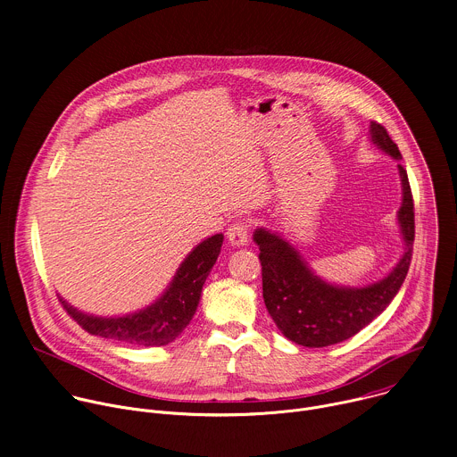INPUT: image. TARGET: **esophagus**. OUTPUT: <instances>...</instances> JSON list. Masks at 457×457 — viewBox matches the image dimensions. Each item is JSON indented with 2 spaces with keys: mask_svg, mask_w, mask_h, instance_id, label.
Here are the masks:
<instances>
[{
  "mask_svg": "<svg viewBox=\"0 0 457 457\" xmlns=\"http://www.w3.org/2000/svg\"><path fill=\"white\" fill-rule=\"evenodd\" d=\"M226 235H228V240L231 242V245H245L249 240V222L245 219L235 220L228 228Z\"/></svg>",
  "mask_w": 457,
  "mask_h": 457,
  "instance_id": "obj_1",
  "label": "esophagus"
}]
</instances>
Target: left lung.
I'll return each mask as SVG.
<instances>
[{"instance_id":"8db88e82","label":"left lung","mask_w":457,"mask_h":457,"mask_svg":"<svg viewBox=\"0 0 457 457\" xmlns=\"http://www.w3.org/2000/svg\"><path fill=\"white\" fill-rule=\"evenodd\" d=\"M370 139L393 159H402L398 145L386 129L372 120ZM403 203L398 222L405 240V253L388 277L367 287H338L318 278L298 251L275 233L256 229L253 240L260 249L262 295L277 328L291 342L303 347L340 344L369 325L398 295L412 260L414 201L407 170L398 164Z\"/></svg>"}]
</instances>
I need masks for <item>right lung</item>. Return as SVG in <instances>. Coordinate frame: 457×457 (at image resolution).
<instances>
[{
    "instance_id": "add662e5",
    "label": "right lung",
    "mask_w": 457,
    "mask_h": 457,
    "mask_svg": "<svg viewBox=\"0 0 457 457\" xmlns=\"http://www.w3.org/2000/svg\"><path fill=\"white\" fill-rule=\"evenodd\" d=\"M222 240L224 237L219 233L195 247L180 264L166 293L139 312L117 318H97L71 307L62 298H59V302L71 318L90 335L145 347L166 345L184 331L197 311L203 286L217 262Z\"/></svg>"
}]
</instances>
